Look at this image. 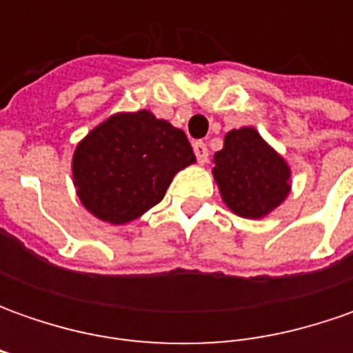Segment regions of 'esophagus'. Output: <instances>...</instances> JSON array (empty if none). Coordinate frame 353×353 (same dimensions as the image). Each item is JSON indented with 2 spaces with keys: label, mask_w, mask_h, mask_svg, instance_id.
I'll list each match as a JSON object with an SVG mask.
<instances>
[{
  "label": "esophagus",
  "mask_w": 353,
  "mask_h": 353,
  "mask_svg": "<svg viewBox=\"0 0 353 353\" xmlns=\"http://www.w3.org/2000/svg\"><path fill=\"white\" fill-rule=\"evenodd\" d=\"M192 149H194V155H196L198 163H202V165H204V163L208 161V147H206V143L194 141Z\"/></svg>",
  "instance_id": "34e87169"
}]
</instances>
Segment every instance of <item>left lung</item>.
<instances>
[{
  "label": "left lung",
  "instance_id": "left-lung-1",
  "mask_svg": "<svg viewBox=\"0 0 353 353\" xmlns=\"http://www.w3.org/2000/svg\"><path fill=\"white\" fill-rule=\"evenodd\" d=\"M214 179L228 208L241 218H263L287 198L291 169L253 128L234 129L214 155Z\"/></svg>",
  "mask_w": 353,
  "mask_h": 353
}]
</instances>
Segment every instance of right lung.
<instances>
[{
    "mask_svg": "<svg viewBox=\"0 0 353 353\" xmlns=\"http://www.w3.org/2000/svg\"><path fill=\"white\" fill-rule=\"evenodd\" d=\"M194 161L183 129L141 110L92 129L76 147L72 176L84 208L117 225L159 204L172 176Z\"/></svg>",
    "mask_w": 353,
    "mask_h": 353,
    "instance_id": "obj_1",
    "label": "right lung"
}]
</instances>
